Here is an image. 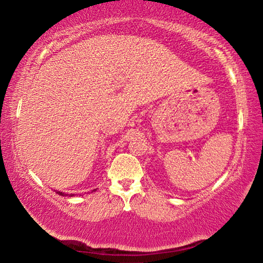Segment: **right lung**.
I'll list each match as a JSON object with an SVG mask.
<instances>
[{
	"instance_id": "add662e5",
	"label": "right lung",
	"mask_w": 263,
	"mask_h": 263,
	"mask_svg": "<svg viewBox=\"0 0 263 263\" xmlns=\"http://www.w3.org/2000/svg\"><path fill=\"white\" fill-rule=\"evenodd\" d=\"M57 194H60V195H62V196H74V194H64V193H62V192H56Z\"/></svg>"
}]
</instances>
